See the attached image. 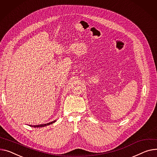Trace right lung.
Masks as SVG:
<instances>
[{"label":"right lung","instance_id":"add662e5","mask_svg":"<svg viewBox=\"0 0 157 157\" xmlns=\"http://www.w3.org/2000/svg\"><path fill=\"white\" fill-rule=\"evenodd\" d=\"M56 121H52V122H49V123H47V124H45L35 125V126H31V125H30V126L34 127V128H42V127H44V126H48V125H50V124H53V123H54Z\"/></svg>","mask_w":157,"mask_h":157}]
</instances>
